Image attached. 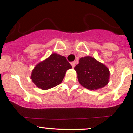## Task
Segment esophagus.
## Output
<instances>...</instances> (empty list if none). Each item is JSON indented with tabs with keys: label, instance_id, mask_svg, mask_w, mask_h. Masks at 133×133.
<instances>
[{
	"label": "esophagus",
	"instance_id": "34e87169",
	"mask_svg": "<svg viewBox=\"0 0 133 133\" xmlns=\"http://www.w3.org/2000/svg\"><path fill=\"white\" fill-rule=\"evenodd\" d=\"M71 66H72L73 68H74V67L75 66V62H71Z\"/></svg>",
	"mask_w": 133,
	"mask_h": 133
}]
</instances>
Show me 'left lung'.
<instances>
[{
    "instance_id": "8db88e82",
    "label": "left lung",
    "mask_w": 133,
    "mask_h": 133,
    "mask_svg": "<svg viewBox=\"0 0 133 133\" xmlns=\"http://www.w3.org/2000/svg\"><path fill=\"white\" fill-rule=\"evenodd\" d=\"M74 69L77 73L79 83L88 90L101 88L108 83L110 77L108 68L94 58H81L79 63Z\"/></svg>"
}]
</instances>
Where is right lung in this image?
I'll use <instances>...</instances> for the list:
<instances>
[{
	"label": "right lung",
	"instance_id": "right-lung-1",
	"mask_svg": "<svg viewBox=\"0 0 133 133\" xmlns=\"http://www.w3.org/2000/svg\"><path fill=\"white\" fill-rule=\"evenodd\" d=\"M72 68L63 56L51 54L33 70L31 79L38 88L48 90L62 83L66 71Z\"/></svg>",
	"mask_w": 133,
	"mask_h": 133
}]
</instances>
